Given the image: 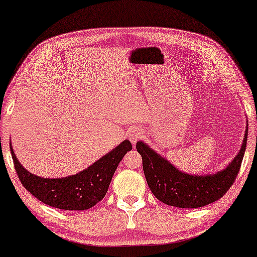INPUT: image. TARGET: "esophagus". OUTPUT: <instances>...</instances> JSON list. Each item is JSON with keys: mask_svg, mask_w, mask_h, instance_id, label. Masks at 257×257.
I'll return each mask as SVG.
<instances>
[{"mask_svg": "<svg viewBox=\"0 0 257 257\" xmlns=\"http://www.w3.org/2000/svg\"><path fill=\"white\" fill-rule=\"evenodd\" d=\"M141 137H142V133L139 128H132L128 133V139L133 145H136L137 142L139 141V139H141Z\"/></svg>", "mask_w": 257, "mask_h": 257, "instance_id": "obj_1", "label": "esophagus"}]
</instances>
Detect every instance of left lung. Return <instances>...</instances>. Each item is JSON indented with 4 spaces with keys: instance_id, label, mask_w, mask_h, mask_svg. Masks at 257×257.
Wrapping results in <instances>:
<instances>
[{
    "instance_id": "1",
    "label": "left lung",
    "mask_w": 257,
    "mask_h": 257,
    "mask_svg": "<svg viewBox=\"0 0 257 257\" xmlns=\"http://www.w3.org/2000/svg\"><path fill=\"white\" fill-rule=\"evenodd\" d=\"M248 127L240 151L230 164L214 175L193 176L179 171L168 160L144 144L137 142L149 188L156 199L177 208H200L219 200L233 185L246 151Z\"/></svg>"
}]
</instances>
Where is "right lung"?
I'll use <instances>...</instances> for the list:
<instances>
[{
    "instance_id": "add662e5",
    "label": "right lung",
    "mask_w": 257,
    "mask_h": 257,
    "mask_svg": "<svg viewBox=\"0 0 257 257\" xmlns=\"http://www.w3.org/2000/svg\"><path fill=\"white\" fill-rule=\"evenodd\" d=\"M10 151L18 178L31 194L50 207L64 210H86L105 196L118 164L126 153L132 151V145L128 140H124L77 175L55 179L32 175L19 163L11 144Z\"/></svg>"
}]
</instances>
